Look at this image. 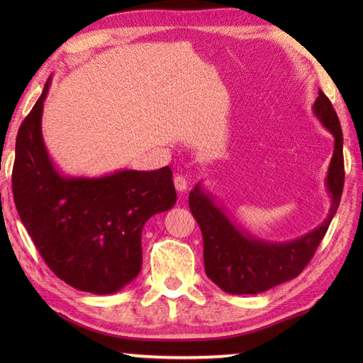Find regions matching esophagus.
<instances>
[{"label":"esophagus","instance_id":"1","mask_svg":"<svg viewBox=\"0 0 363 363\" xmlns=\"http://www.w3.org/2000/svg\"><path fill=\"white\" fill-rule=\"evenodd\" d=\"M187 186H189L187 179H186V177H184V176H176V177H174V187H176L177 192H181V194L186 192Z\"/></svg>","mask_w":363,"mask_h":363}]
</instances>
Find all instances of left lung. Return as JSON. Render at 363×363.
Masks as SVG:
<instances>
[{"mask_svg":"<svg viewBox=\"0 0 363 363\" xmlns=\"http://www.w3.org/2000/svg\"><path fill=\"white\" fill-rule=\"evenodd\" d=\"M314 113L333 134L327 189L331 196L328 218L322 225L291 242L270 243L238 230L223 208L214 205L211 195L196 184L189 195V206L203 235L205 272L220 290L230 294H257L267 291L303 272L309 264L340 206L344 187L342 131L340 118L322 89L314 102Z\"/></svg>","mask_w":363,"mask_h":363,"instance_id":"obj_1","label":"left lung"}]
</instances>
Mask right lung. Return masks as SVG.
<instances>
[{
	"label": "right lung",
	"instance_id": "add662e5",
	"mask_svg": "<svg viewBox=\"0 0 363 363\" xmlns=\"http://www.w3.org/2000/svg\"><path fill=\"white\" fill-rule=\"evenodd\" d=\"M49 79L16 139L12 194L48 267L77 290L112 294L138 277L143 227L176 203L173 171H116L65 177L49 158L41 115Z\"/></svg>",
	"mask_w": 363,
	"mask_h": 363
}]
</instances>
